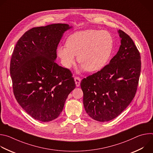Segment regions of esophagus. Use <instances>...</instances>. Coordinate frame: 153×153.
Here are the masks:
<instances>
[{"label":"esophagus","mask_w":153,"mask_h":153,"mask_svg":"<svg viewBox=\"0 0 153 153\" xmlns=\"http://www.w3.org/2000/svg\"><path fill=\"white\" fill-rule=\"evenodd\" d=\"M74 81H75V83H76V85L77 87H79L80 86V81H81V79L78 77H74Z\"/></svg>","instance_id":"1"}]
</instances>
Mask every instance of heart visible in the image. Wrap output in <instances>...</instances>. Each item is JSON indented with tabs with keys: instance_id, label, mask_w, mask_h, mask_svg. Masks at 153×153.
Wrapping results in <instances>:
<instances>
[{
	"instance_id": "heart-1",
	"label": "heart",
	"mask_w": 153,
	"mask_h": 153,
	"mask_svg": "<svg viewBox=\"0 0 153 153\" xmlns=\"http://www.w3.org/2000/svg\"><path fill=\"white\" fill-rule=\"evenodd\" d=\"M113 50L111 35L104 31L87 30L71 35L66 46H59L57 55L65 68L75 63L76 56L81 69L94 72L102 69L110 59Z\"/></svg>"
}]
</instances>
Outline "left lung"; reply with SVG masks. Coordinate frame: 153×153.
<instances>
[{
	"mask_svg": "<svg viewBox=\"0 0 153 153\" xmlns=\"http://www.w3.org/2000/svg\"><path fill=\"white\" fill-rule=\"evenodd\" d=\"M119 51L100 71L84 78L80 83L86 113L99 122L117 117L131 102L139 83L141 60L132 39L118 30Z\"/></svg>",
	"mask_w": 153,
	"mask_h": 153,
	"instance_id": "1",
	"label": "left lung"
}]
</instances>
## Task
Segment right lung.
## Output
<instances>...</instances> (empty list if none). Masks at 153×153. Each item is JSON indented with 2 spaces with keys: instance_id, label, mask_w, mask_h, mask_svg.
Wrapping results in <instances>:
<instances>
[{
  "instance_id": "1",
  "label": "right lung",
  "mask_w": 153,
  "mask_h": 153,
  "mask_svg": "<svg viewBox=\"0 0 153 153\" xmlns=\"http://www.w3.org/2000/svg\"><path fill=\"white\" fill-rule=\"evenodd\" d=\"M65 24L33 28L17 42L10 62L13 93L30 116L47 122L61 113L69 94L76 88L71 71L58 65L56 50Z\"/></svg>"
}]
</instances>
